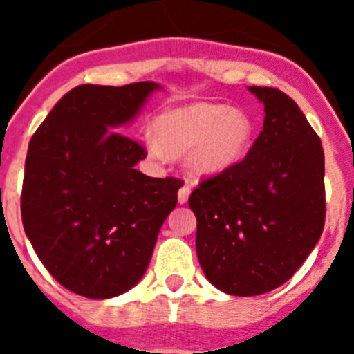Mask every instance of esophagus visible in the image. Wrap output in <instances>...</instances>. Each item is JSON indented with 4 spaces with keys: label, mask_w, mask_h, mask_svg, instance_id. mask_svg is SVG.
Returning <instances> with one entry per match:
<instances>
[{
    "label": "esophagus",
    "mask_w": 354,
    "mask_h": 354,
    "mask_svg": "<svg viewBox=\"0 0 354 354\" xmlns=\"http://www.w3.org/2000/svg\"><path fill=\"white\" fill-rule=\"evenodd\" d=\"M189 193H192V187L187 186V184H184L179 189V196H177V198H179V204H186L187 198H189Z\"/></svg>",
    "instance_id": "1"
}]
</instances>
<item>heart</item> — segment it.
Here are the masks:
<instances>
[{
  "label": "heart",
  "instance_id": "obj_1",
  "mask_svg": "<svg viewBox=\"0 0 354 354\" xmlns=\"http://www.w3.org/2000/svg\"><path fill=\"white\" fill-rule=\"evenodd\" d=\"M158 140L150 152L158 158L187 154L195 175H218L245 159L255 136L252 117L241 109L214 102H195L161 115L156 124Z\"/></svg>",
  "mask_w": 354,
  "mask_h": 354
}]
</instances>
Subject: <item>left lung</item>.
I'll return each instance as SVG.
<instances>
[{
  "mask_svg": "<svg viewBox=\"0 0 354 354\" xmlns=\"http://www.w3.org/2000/svg\"><path fill=\"white\" fill-rule=\"evenodd\" d=\"M250 92L264 102L257 140L243 161L202 179L187 200L200 266L212 286L232 296L286 283L317 245L326 218L321 138L282 90Z\"/></svg>",
  "mask_w": 354,
  "mask_h": 354,
  "instance_id": "8db88e82",
  "label": "left lung"
}]
</instances>
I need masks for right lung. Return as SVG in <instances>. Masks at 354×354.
I'll list each match as a JSON object with an SVG mask.
<instances>
[{
    "label": "right lung",
    "mask_w": 354,
    "mask_h": 354,
    "mask_svg": "<svg viewBox=\"0 0 354 354\" xmlns=\"http://www.w3.org/2000/svg\"><path fill=\"white\" fill-rule=\"evenodd\" d=\"M152 81L65 93L31 136L21 216L40 262L71 292L106 299L140 282L183 180L134 168L147 150L120 133Z\"/></svg>",
    "instance_id": "right-lung-1"
}]
</instances>
